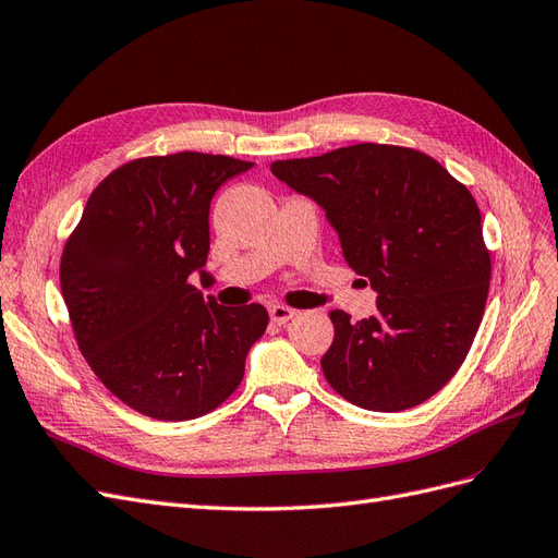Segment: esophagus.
Returning a JSON list of instances; mask_svg holds the SVG:
<instances>
[{"mask_svg": "<svg viewBox=\"0 0 558 558\" xmlns=\"http://www.w3.org/2000/svg\"><path fill=\"white\" fill-rule=\"evenodd\" d=\"M298 312L295 310H291V307H286V305H272L269 307V318L275 320L277 326H283V324H289V320L295 316Z\"/></svg>", "mask_w": 558, "mask_h": 558, "instance_id": "1", "label": "esophagus"}]
</instances>
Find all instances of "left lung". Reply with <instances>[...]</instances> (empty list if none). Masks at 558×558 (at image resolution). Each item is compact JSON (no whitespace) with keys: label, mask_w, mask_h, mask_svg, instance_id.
Instances as JSON below:
<instances>
[{"label":"left lung","mask_w":558,"mask_h":558,"mask_svg":"<svg viewBox=\"0 0 558 558\" xmlns=\"http://www.w3.org/2000/svg\"><path fill=\"white\" fill-rule=\"evenodd\" d=\"M272 174L326 211L344 260L377 293V314L356 324L330 312L328 384L373 412L435 396L465 361L488 295L475 197L430 156L388 144L277 160Z\"/></svg>","instance_id":"left-lung-1"}]
</instances>
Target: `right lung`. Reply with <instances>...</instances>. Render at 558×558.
<instances>
[{
  "label": "right lung",
  "instance_id": "obj_1",
  "mask_svg": "<svg viewBox=\"0 0 558 558\" xmlns=\"http://www.w3.org/2000/svg\"><path fill=\"white\" fill-rule=\"evenodd\" d=\"M253 162L183 150L132 160L86 202L64 244L60 289L83 359L128 408L160 421L216 410L267 328L263 305L202 295L209 207Z\"/></svg>",
  "mask_w": 558,
  "mask_h": 558
}]
</instances>
